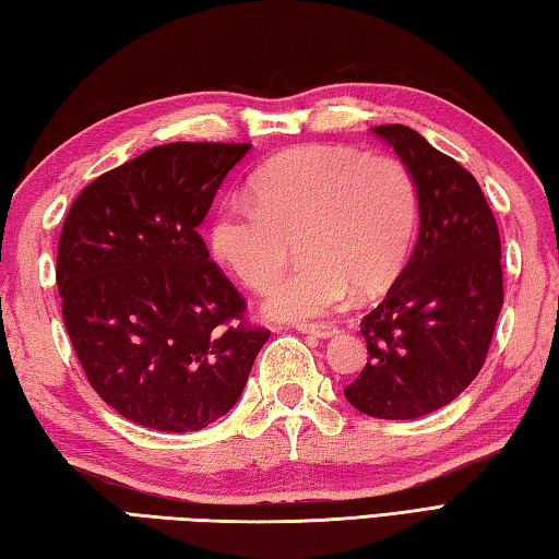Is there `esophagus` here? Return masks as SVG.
Wrapping results in <instances>:
<instances>
[{"mask_svg":"<svg viewBox=\"0 0 559 559\" xmlns=\"http://www.w3.org/2000/svg\"><path fill=\"white\" fill-rule=\"evenodd\" d=\"M296 330H299V333H306V335L321 337V340L333 337L337 333L335 325H325V323H299V325H296Z\"/></svg>","mask_w":559,"mask_h":559,"instance_id":"1","label":"esophagus"}]
</instances>
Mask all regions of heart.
Masks as SVG:
<instances>
[{"instance_id": "heart-1", "label": "heart", "mask_w": 559, "mask_h": 559, "mask_svg": "<svg viewBox=\"0 0 559 559\" xmlns=\"http://www.w3.org/2000/svg\"><path fill=\"white\" fill-rule=\"evenodd\" d=\"M250 200L224 202L210 226L212 255L253 292H263L297 241L302 263L273 285L263 313L306 321L357 296L383 292L415 243L419 192L391 156L345 146H299L250 180Z\"/></svg>"}]
</instances>
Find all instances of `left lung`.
Returning <instances> with one entry per match:
<instances>
[{
    "label": "left lung",
    "mask_w": 559,
    "mask_h": 559,
    "mask_svg": "<svg viewBox=\"0 0 559 559\" xmlns=\"http://www.w3.org/2000/svg\"><path fill=\"white\" fill-rule=\"evenodd\" d=\"M415 176L419 236L385 299L364 316L367 367L345 389L359 413L415 419L480 373L504 304L502 243L471 170L405 124L371 128Z\"/></svg>",
    "instance_id": "obj_1"
}]
</instances>
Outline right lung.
Wrapping results in <instances>:
<instances>
[{
  "instance_id": "right-lung-1",
  "label": "right lung",
  "mask_w": 559,
  "mask_h": 559,
  "mask_svg": "<svg viewBox=\"0 0 559 559\" xmlns=\"http://www.w3.org/2000/svg\"><path fill=\"white\" fill-rule=\"evenodd\" d=\"M250 144L174 142L98 176L57 246L67 335L104 401L156 431H198L243 393L270 330L210 260L198 226Z\"/></svg>"
}]
</instances>
